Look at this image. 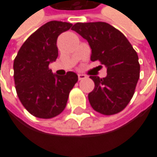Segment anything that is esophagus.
Listing matches in <instances>:
<instances>
[{"label": "esophagus", "instance_id": "obj_1", "mask_svg": "<svg viewBox=\"0 0 157 157\" xmlns=\"http://www.w3.org/2000/svg\"><path fill=\"white\" fill-rule=\"evenodd\" d=\"M86 75H85L83 73L78 74V79H79V80H84V79H86Z\"/></svg>", "mask_w": 157, "mask_h": 157}]
</instances>
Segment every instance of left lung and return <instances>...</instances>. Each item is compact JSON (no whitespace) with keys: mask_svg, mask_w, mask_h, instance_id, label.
<instances>
[{"mask_svg":"<svg viewBox=\"0 0 157 157\" xmlns=\"http://www.w3.org/2000/svg\"><path fill=\"white\" fill-rule=\"evenodd\" d=\"M72 30L87 40L91 61L107 69L105 78L90 76L95 84L88 94L90 105L102 115L121 112L131 101L140 79L136 52L121 32L106 22H77Z\"/></svg>","mask_w":157,"mask_h":157,"instance_id":"left-lung-1","label":"left lung"}]
</instances>
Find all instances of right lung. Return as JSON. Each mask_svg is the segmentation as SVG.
Segmentation results:
<instances>
[{
    "mask_svg": "<svg viewBox=\"0 0 157 157\" xmlns=\"http://www.w3.org/2000/svg\"><path fill=\"white\" fill-rule=\"evenodd\" d=\"M71 23L52 21L30 36L14 60V80L22 105L33 116L52 119L65 109L71 90L78 81L75 72L53 74L49 64L58 56L57 37Z\"/></svg>",
    "mask_w": 157,
    "mask_h": 157,
    "instance_id": "add662e5",
    "label": "right lung"
}]
</instances>
